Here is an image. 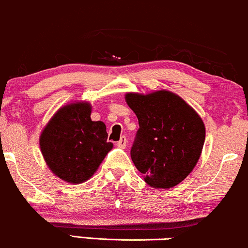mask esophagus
<instances>
[{
	"label": "esophagus",
	"mask_w": 248,
	"mask_h": 248,
	"mask_svg": "<svg viewBox=\"0 0 248 248\" xmlns=\"http://www.w3.org/2000/svg\"><path fill=\"white\" fill-rule=\"evenodd\" d=\"M116 145H118V147L121 148V149L126 148V145H127V139H126V136H121V139L119 140L118 143H116Z\"/></svg>",
	"instance_id": "obj_1"
}]
</instances>
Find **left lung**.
Segmentation results:
<instances>
[{
    "mask_svg": "<svg viewBox=\"0 0 248 248\" xmlns=\"http://www.w3.org/2000/svg\"><path fill=\"white\" fill-rule=\"evenodd\" d=\"M126 101L139 119L130 156L144 181L162 189L180 184L201 156L205 139L202 119L171 91L129 92Z\"/></svg>",
    "mask_w": 248,
    "mask_h": 248,
    "instance_id": "8db88e82",
    "label": "left lung"
}]
</instances>
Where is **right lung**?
Returning <instances> with one entry per match:
<instances>
[{"instance_id": "add662e5", "label": "right lung", "mask_w": 248, "mask_h": 248, "mask_svg": "<svg viewBox=\"0 0 248 248\" xmlns=\"http://www.w3.org/2000/svg\"><path fill=\"white\" fill-rule=\"evenodd\" d=\"M90 115L86 101L68 104L53 115L39 139L47 166L67 183L89 180L113 148L105 124L92 121Z\"/></svg>"}]
</instances>
